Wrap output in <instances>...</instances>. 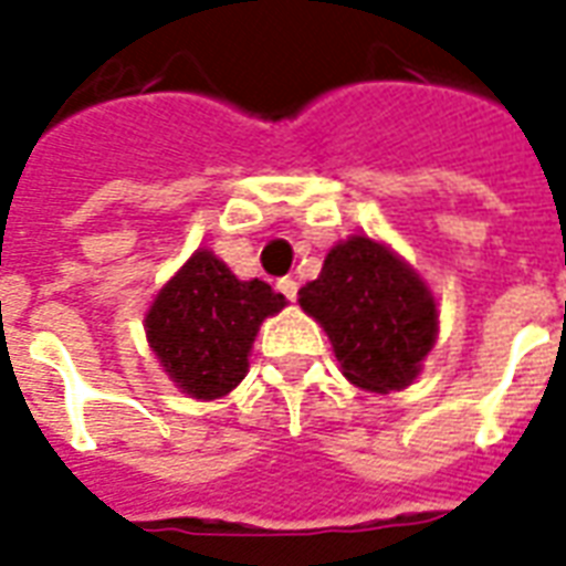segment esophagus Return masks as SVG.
Here are the masks:
<instances>
[{
	"instance_id": "1",
	"label": "esophagus",
	"mask_w": 566,
	"mask_h": 566,
	"mask_svg": "<svg viewBox=\"0 0 566 566\" xmlns=\"http://www.w3.org/2000/svg\"><path fill=\"white\" fill-rule=\"evenodd\" d=\"M279 291H282L287 300H296V291H300V284H296V279H291V275H284V279H279Z\"/></svg>"
}]
</instances>
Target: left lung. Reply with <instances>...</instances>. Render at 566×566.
Returning <instances> with one entry per match:
<instances>
[{"label": "left lung", "instance_id": "left-lung-1", "mask_svg": "<svg viewBox=\"0 0 566 566\" xmlns=\"http://www.w3.org/2000/svg\"><path fill=\"white\" fill-rule=\"evenodd\" d=\"M300 306L327 331L357 388L400 391L421 373L437 343L439 312L430 287L406 260L369 235L331 248L315 282L300 287Z\"/></svg>", "mask_w": 566, "mask_h": 566}]
</instances>
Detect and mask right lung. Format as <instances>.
<instances>
[{
    "label": "right lung",
    "instance_id": "obj_1",
    "mask_svg": "<svg viewBox=\"0 0 566 566\" xmlns=\"http://www.w3.org/2000/svg\"><path fill=\"white\" fill-rule=\"evenodd\" d=\"M270 284L239 282L227 263L199 248L145 315L150 352L166 376L197 400H218L245 379L260 324L282 312Z\"/></svg>",
    "mask_w": 566,
    "mask_h": 566
}]
</instances>
